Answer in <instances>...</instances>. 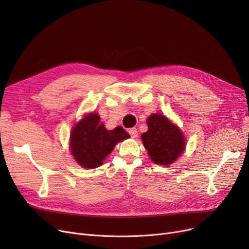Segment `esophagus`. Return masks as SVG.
Returning a JSON list of instances; mask_svg holds the SVG:
<instances>
[{
  "label": "esophagus",
  "mask_w": 249,
  "mask_h": 249,
  "mask_svg": "<svg viewBox=\"0 0 249 249\" xmlns=\"http://www.w3.org/2000/svg\"><path fill=\"white\" fill-rule=\"evenodd\" d=\"M129 134L131 135V137H133V138H135V137H137V135H138V131H137V129L136 128H131V129H129Z\"/></svg>",
  "instance_id": "obj_1"
}]
</instances>
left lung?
<instances>
[{"label": "left lung", "instance_id": "8db88e82", "mask_svg": "<svg viewBox=\"0 0 249 249\" xmlns=\"http://www.w3.org/2000/svg\"><path fill=\"white\" fill-rule=\"evenodd\" d=\"M147 126L148 130L141 138L151 160L160 165L173 163L186 146L180 130L160 114L150 115Z\"/></svg>", "mask_w": 249, "mask_h": 249}]
</instances>
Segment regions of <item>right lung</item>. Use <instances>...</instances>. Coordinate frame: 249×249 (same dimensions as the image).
<instances>
[{"instance_id": "right-lung-1", "label": "right lung", "mask_w": 249, "mask_h": 249, "mask_svg": "<svg viewBox=\"0 0 249 249\" xmlns=\"http://www.w3.org/2000/svg\"><path fill=\"white\" fill-rule=\"evenodd\" d=\"M130 135L121 126L107 130L100 123V116L91 113L84 117L72 129L71 150L77 163L86 168H96L114 149L118 142Z\"/></svg>"}]
</instances>
